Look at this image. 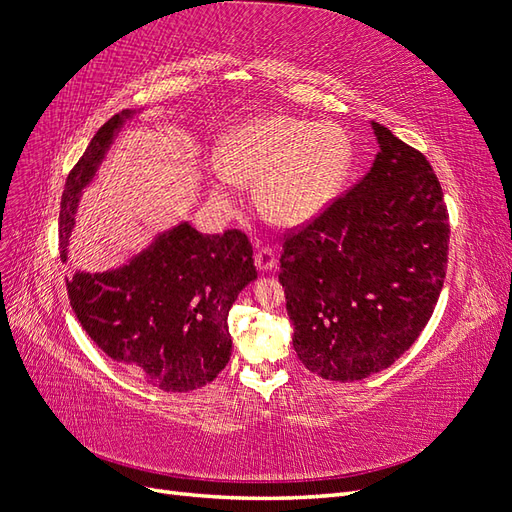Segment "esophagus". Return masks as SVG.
I'll return each instance as SVG.
<instances>
[{
  "instance_id": "obj_1",
  "label": "esophagus",
  "mask_w": 512,
  "mask_h": 512,
  "mask_svg": "<svg viewBox=\"0 0 512 512\" xmlns=\"http://www.w3.org/2000/svg\"><path fill=\"white\" fill-rule=\"evenodd\" d=\"M254 262L260 271H271L277 260H275V254L271 247H260V250H256V254H254Z\"/></svg>"
}]
</instances>
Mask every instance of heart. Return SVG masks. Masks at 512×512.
<instances>
[{"mask_svg": "<svg viewBox=\"0 0 512 512\" xmlns=\"http://www.w3.org/2000/svg\"><path fill=\"white\" fill-rule=\"evenodd\" d=\"M350 141L335 123L267 117L241 128L211 158L213 188L235 194L258 181V203L277 224H303L327 209L350 168Z\"/></svg>", "mask_w": 512, "mask_h": 512, "instance_id": "b5f03b06", "label": "heart"}]
</instances>
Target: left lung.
I'll return each instance as SVG.
<instances>
[{
  "label": "left lung",
  "mask_w": 512,
  "mask_h": 512,
  "mask_svg": "<svg viewBox=\"0 0 512 512\" xmlns=\"http://www.w3.org/2000/svg\"><path fill=\"white\" fill-rule=\"evenodd\" d=\"M376 160L354 188L288 235L280 282L299 361L354 382L391 367L421 335L448 260V213L421 151L380 123Z\"/></svg>",
  "instance_id": "8db88e82"
}]
</instances>
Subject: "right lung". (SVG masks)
I'll list each match as a JSON object with an SVG mask.
<instances>
[{
	"mask_svg": "<svg viewBox=\"0 0 512 512\" xmlns=\"http://www.w3.org/2000/svg\"><path fill=\"white\" fill-rule=\"evenodd\" d=\"M136 113L128 108L108 119L70 170L59 213L61 262H68L83 190ZM256 277L252 245L241 230L203 235L183 220L126 265L76 271L66 286L81 327L106 356L160 391L188 393L218 378L230 361L228 312Z\"/></svg>",
	"mask_w": 512,
	"mask_h": 512,
	"instance_id": "right-lung-1",
	"label": "right lung"
}]
</instances>
